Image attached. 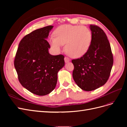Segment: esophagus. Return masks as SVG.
I'll return each mask as SVG.
<instances>
[{
  "label": "esophagus",
  "instance_id": "obj_1",
  "mask_svg": "<svg viewBox=\"0 0 127 127\" xmlns=\"http://www.w3.org/2000/svg\"><path fill=\"white\" fill-rule=\"evenodd\" d=\"M64 61H65V63H68V62H69V61H70V59L69 58H68V57H64Z\"/></svg>",
  "mask_w": 127,
  "mask_h": 127
}]
</instances>
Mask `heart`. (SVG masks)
<instances>
[{
    "label": "heart",
    "instance_id": "obj_1",
    "mask_svg": "<svg viewBox=\"0 0 127 127\" xmlns=\"http://www.w3.org/2000/svg\"><path fill=\"white\" fill-rule=\"evenodd\" d=\"M53 34L55 37L51 36L49 39L52 48L58 52L66 44L67 52L75 58L85 55L92 43V32L85 26L63 25L57 28Z\"/></svg>",
    "mask_w": 127,
    "mask_h": 127
}]
</instances>
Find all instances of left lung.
<instances>
[{
  "label": "left lung",
  "mask_w": 127,
  "mask_h": 127,
  "mask_svg": "<svg viewBox=\"0 0 127 127\" xmlns=\"http://www.w3.org/2000/svg\"><path fill=\"white\" fill-rule=\"evenodd\" d=\"M92 40L87 52L80 58L72 60V77L82 90L91 91L102 86L108 80L113 64L109 41L99 27L90 25Z\"/></svg>",
  "instance_id": "obj_1"
}]
</instances>
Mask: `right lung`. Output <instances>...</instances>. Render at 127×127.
I'll return each instance as SVG.
<instances>
[{"mask_svg": "<svg viewBox=\"0 0 127 127\" xmlns=\"http://www.w3.org/2000/svg\"><path fill=\"white\" fill-rule=\"evenodd\" d=\"M53 26L36 30L25 35L20 42L14 66L21 85L31 93L47 95L55 89L58 72L64 65L62 55L52 56L46 40Z\"/></svg>", "mask_w": 127, "mask_h": 127, "instance_id": "add662e5", "label": "right lung"}]
</instances>
